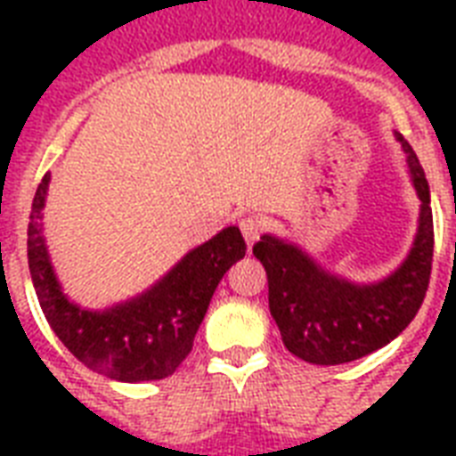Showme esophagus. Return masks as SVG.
Listing matches in <instances>:
<instances>
[{"mask_svg": "<svg viewBox=\"0 0 456 456\" xmlns=\"http://www.w3.org/2000/svg\"><path fill=\"white\" fill-rule=\"evenodd\" d=\"M239 227H241V234H243V239H246V246H248V250H250L253 248V243L260 239L263 224H260V220H257V217H253V215H250V217H243Z\"/></svg>", "mask_w": 456, "mask_h": 456, "instance_id": "1", "label": "esophagus"}]
</instances>
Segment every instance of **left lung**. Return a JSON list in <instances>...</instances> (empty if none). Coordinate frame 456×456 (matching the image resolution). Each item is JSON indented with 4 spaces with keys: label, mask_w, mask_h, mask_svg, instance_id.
I'll use <instances>...</instances> for the list:
<instances>
[{
    "label": "left lung",
    "mask_w": 456,
    "mask_h": 456,
    "mask_svg": "<svg viewBox=\"0 0 456 456\" xmlns=\"http://www.w3.org/2000/svg\"><path fill=\"white\" fill-rule=\"evenodd\" d=\"M417 196L419 224L411 248L388 277L357 284L326 270L298 243L265 234L253 246L270 284V312L281 340L310 364H346L388 346L417 317L433 263L431 191L410 142L397 134Z\"/></svg>",
    "instance_id": "1"
}]
</instances>
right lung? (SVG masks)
I'll return each mask as SVG.
<instances>
[{
    "mask_svg": "<svg viewBox=\"0 0 456 456\" xmlns=\"http://www.w3.org/2000/svg\"><path fill=\"white\" fill-rule=\"evenodd\" d=\"M52 175H45L32 199L28 224V265L46 322L70 353L113 381H158L191 353L220 279L246 256L239 227H224L191 248L165 277L134 298L106 310H87L68 298L53 272L42 229Z\"/></svg>",
    "mask_w": 456,
    "mask_h": 456,
    "instance_id": "obj_1",
    "label": "right lung"
}]
</instances>
